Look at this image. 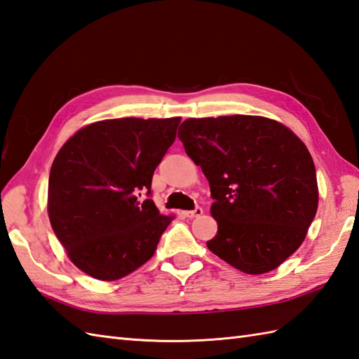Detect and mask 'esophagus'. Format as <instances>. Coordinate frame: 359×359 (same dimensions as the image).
<instances>
[{
  "label": "esophagus",
  "instance_id": "1",
  "mask_svg": "<svg viewBox=\"0 0 359 359\" xmlns=\"http://www.w3.org/2000/svg\"><path fill=\"white\" fill-rule=\"evenodd\" d=\"M204 213V210L201 209V207H195V209L194 210H189V212H184V215H186V217L187 218H190V219H192V218H196V217H201V215Z\"/></svg>",
  "mask_w": 359,
  "mask_h": 359
}]
</instances>
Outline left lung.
<instances>
[{"label":"left lung","instance_id":"left-lung-1","mask_svg":"<svg viewBox=\"0 0 359 359\" xmlns=\"http://www.w3.org/2000/svg\"><path fill=\"white\" fill-rule=\"evenodd\" d=\"M178 138L201 165L215 203L212 253L249 275L280 267L318 210L312 155L289 127L252 115L189 118Z\"/></svg>","mask_w":359,"mask_h":359}]
</instances>
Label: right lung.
Masks as SVG:
<instances>
[{
  "instance_id": "obj_1",
  "label": "right lung",
  "mask_w": 359,
  "mask_h": 359,
  "mask_svg": "<svg viewBox=\"0 0 359 359\" xmlns=\"http://www.w3.org/2000/svg\"><path fill=\"white\" fill-rule=\"evenodd\" d=\"M180 121H97L79 129L55 156L47 213L69 259L84 273L115 281L154 257L173 217L141 195H150L154 172Z\"/></svg>"
}]
</instances>
